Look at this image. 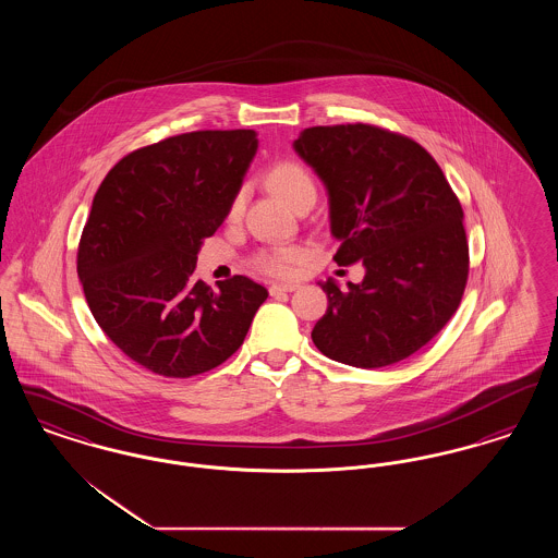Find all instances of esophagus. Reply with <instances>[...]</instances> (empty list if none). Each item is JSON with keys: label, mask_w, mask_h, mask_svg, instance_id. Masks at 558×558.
Here are the masks:
<instances>
[{"label": "esophagus", "mask_w": 558, "mask_h": 558, "mask_svg": "<svg viewBox=\"0 0 558 558\" xmlns=\"http://www.w3.org/2000/svg\"><path fill=\"white\" fill-rule=\"evenodd\" d=\"M299 289V284H271L269 294H282V292H292Z\"/></svg>", "instance_id": "obj_1"}]
</instances>
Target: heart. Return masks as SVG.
<instances>
[{
    "label": "heart",
    "instance_id": "heart-1",
    "mask_svg": "<svg viewBox=\"0 0 558 558\" xmlns=\"http://www.w3.org/2000/svg\"><path fill=\"white\" fill-rule=\"evenodd\" d=\"M266 186L274 194H278L294 211L305 203H314L318 194L314 175L296 160L274 162L267 169ZM242 207H244V192L239 190L228 205V219L240 217ZM299 262H301V251L296 246H278V248L262 251L253 257V266L269 276H289Z\"/></svg>",
    "mask_w": 558,
    "mask_h": 558
}]
</instances>
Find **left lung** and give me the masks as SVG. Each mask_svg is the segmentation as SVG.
Instances as JSON below:
<instances>
[{
  "label": "left lung",
  "instance_id": "obj_1",
  "mask_svg": "<svg viewBox=\"0 0 558 558\" xmlns=\"http://www.w3.org/2000/svg\"><path fill=\"white\" fill-rule=\"evenodd\" d=\"M330 194L339 266L362 284H319L328 310L314 345L347 366L385 368L416 353L450 322L469 280L462 205L441 167L408 135L371 125H318L294 140Z\"/></svg>",
  "mask_w": 558,
  "mask_h": 558
}]
</instances>
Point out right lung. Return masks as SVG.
<instances>
[{
    "instance_id": "add662e5",
    "label": "right lung",
    "mask_w": 558,
    "mask_h": 558,
    "mask_svg": "<svg viewBox=\"0 0 558 558\" xmlns=\"http://www.w3.org/2000/svg\"><path fill=\"white\" fill-rule=\"evenodd\" d=\"M255 150L253 130L180 133L125 155L98 187L77 274L98 326L137 366L190 378L242 345L266 289L234 276L213 291L194 267Z\"/></svg>"
}]
</instances>
